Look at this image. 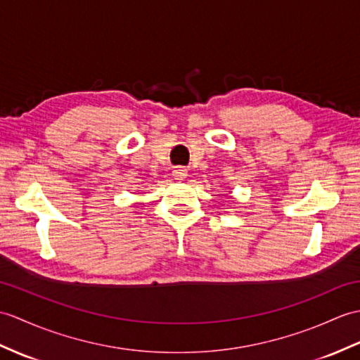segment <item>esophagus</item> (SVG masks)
Listing matches in <instances>:
<instances>
[{"instance_id":"esophagus-1","label":"esophagus","mask_w":360,"mask_h":360,"mask_svg":"<svg viewBox=\"0 0 360 360\" xmlns=\"http://www.w3.org/2000/svg\"><path fill=\"white\" fill-rule=\"evenodd\" d=\"M173 178L182 181L187 178V169H184V167H174L173 169Z\"/></svg>"}]
</instances>
